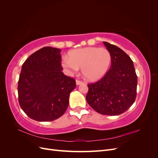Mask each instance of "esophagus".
<instances>
[{
	"label": "esophagus",
	"mask_w": 158,
	"mask_h": 158,
	"mask_svg": "<svg viewBox=\"0 0 158 158\" xmlns=\"http://www.w3.org/2000/svg\"><path fill=\"white\" fill-rule=\"evenodd\" d=\"M82 83H83L82 81H80L79 80H76V85H78L80 84H82Z\"/></svg>",
	"instance_id": "1"
}]
</instances>
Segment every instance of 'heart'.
I'll return each mask as SVG.
<instances>
[{
	"label": "heart",
	"instance_id": "obj_1",
	"mask_svg": "<svg viewBox=\"0 0 158 158\" xmlns=\"http://www.w3.org/2000/svg\"><path fill=\"white\" fill-rule=\"evenodd\" d=\"M111 63L110 52L104 47H88L70 51L68 57L62 59L61 65L69 74L77 72L79 68L84 77L95 81L106 74Z\"/></svg>",
	"mask_w": 158,
	"mask_h": 158
}]
</instances>
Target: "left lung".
I'll list each match as a JSON object with an SVG mask.
<instances>
[{"label":"left lung","mask_w":158,"mask_h":158,"mask_svg":"<svg viewBox=\"0 0 158 158\" xmlns=\"http://www.w3.org/2000/svg\"><path fill=\"white\" fill-rule=\"evenodd\" d=\"M111 55V65L97 82L88 84L85 97L89 106L106 115H118L125 112L136 97L137 76L131 59L121 49L103 42Z\"/></svg>","instance_id":"1"}]
</instances>
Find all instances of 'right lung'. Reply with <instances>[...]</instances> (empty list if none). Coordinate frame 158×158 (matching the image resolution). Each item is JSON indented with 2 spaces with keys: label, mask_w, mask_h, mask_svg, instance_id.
Returning a JSON list of instances; mask_svg holds the SVG:
<instances>
[{
  "label": "right lung",
  "mask_w": 158,
  "mask_h": 158,
  "mask_svg": "<svg viewBox=\"0 0 158 158\" xmlns=\"http://www.w3.org/2000/svg\"><path fill=\"white\" fill-rule=\"evenodd\" d=\"M60 49L45 47L33 52L23 64L18 80L20 106L37 121H52L61 117L76 88L73 78L62 70Z\"/></svg>",
  "instance_id": "right-lung-1"
}]
</instances>
